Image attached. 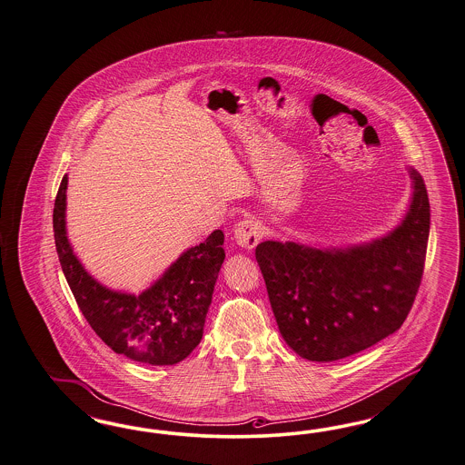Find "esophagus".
<instances>
[{
	"instance_id": "obj_1",
	"label": "esophagus",
	"mask_w": 465,
	"mask_h": 465,
	"mask_svg": "<svg viewBox=\"0 0 465 465\" xmlns=\"http://www.w3.org/2000/svg\"><path fill=\"white\" fill-rule=\"evenodd\" d=\"M264 235V230L261 226L260 222H256L254 218H245L241 223L235 226V242L243 247V249H254L261 239Z\"/></svg>"
}]
</instances>
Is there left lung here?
Listing matches in <instances>:
<instances>
[{
  "mask_svg": "<svg viewBox=\"0 0 465 465\" xmlns=\"http://www.w3.org/2000/svg\"><path fill=\"white\" fill-rule=\"evenodd\" d=\"M409 214L381 241L320 251L261 242L256 260L285 342L312 361H335L396 332L419 292L428 252V190L411 169Z\"/></svg>",
  "mask_w": 465,
  "mask_h": 465,
  "instance_id": "left-lung-1",
  "label": "left lung"
}]
</instances>
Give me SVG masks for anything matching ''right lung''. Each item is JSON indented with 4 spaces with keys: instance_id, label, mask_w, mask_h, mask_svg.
Instances as JSON below:
<instances>
[{
    "instance_id": "right-lung-1",
    "label": "right lung",
    "mask_w": 465,
    "mask_h": 465,
    "mask_svg": "<svg viewBox=\"0 0 465 465\" xmlns=\"http://www.w3.org/2000/svg\"><path fill=\"white\" fill-rule=\"evenodd\" d=\"M67 176L56 192L58 261L81 313L112 351L149 365H174L203 339L205 315L224 260V233L214 230L140 296L109 291L88 275L65 235Z\"/></svg>"
}]
</instances>
